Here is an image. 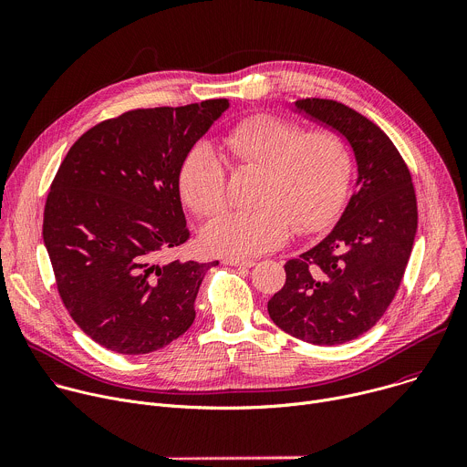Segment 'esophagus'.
Returning <instances> with one entry per match:
<instances>
[{
  "label": "esophagus",
  "mask_w": 467,
  "mask_h": 467,
  "mask_svg": "<svg viewBox=\"0 0 467 467\" xmlns=\"http://www.w3.org/2000/svg\"><path fill=\"white\" fill-rule=\"evenodd\" d=\"M223 264H227V265H240V268H251V265H254L253 260L236 258V256H225V258H223Z\"/></svg>",
  "instance_id": "esophagus-1"
}]
</instances>
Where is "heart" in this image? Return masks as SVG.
<instances>
[{"label": "heart", "instance_id": "heart-1", "mask_svg": "<svg viewBox=\"0 0 467 467\" xmlns=\"http://www.w3.org/2000/svg\"><path fill=\"white\" fill-rule=\"evenodd\" d=\"M240 166L260 168L249 211H229L203 229V244L231 256H256L281 247L296 231L328 227L344 205L353 161L335 130H305L297 121L253 114L223 139ZM182 202L197 216H213L227 203V168L218 150L202 140L179 168Z\"/></svg>", "mask_w": 467, "mask_h": 467}]
</instances>
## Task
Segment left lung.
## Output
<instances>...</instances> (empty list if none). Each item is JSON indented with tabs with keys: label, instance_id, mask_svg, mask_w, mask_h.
I'll return each instance as SVG.
<instances>
[{
	"label": "left lung",
	"instance_id": "1",
	"mask_svg": "<svg viewBox=\"0 0 467 467\" xmlns=\"http://www.w3.org/2000/svg\"><path fill=\"white\" fill-rule=\"evenodd\" d=\"M296 107L348 139L358 179L337 227L285 264L286 283L268 312L294 338L337 346L368 332L395 297L418 229L416 192L401 153L371 119L332 99Z\"/></svg>",
	"mask_w": 467,
	"mask_h": 467
}]
</instances>
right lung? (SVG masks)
Segmentation results:
<instances>
[{
  "label": "right lung",
  "mask_w": 467,
  "mask_h": 467,
  "mask_svg": "<svg viewBox=\"0 0 467 467\" xmlns=\"http://www.w3.org/2000/svg\"><path fill=\"white\" fill-rule=\"evenodd\" d=\"M229 107L127 110L70 148L47 192L42 236L58 296L79 328L119 355L153 353L190 328L214 262L161 254L190 238L179 168Z\"/></svg>",
  "instance_id": "obj_1"
}]
</instances>
